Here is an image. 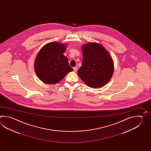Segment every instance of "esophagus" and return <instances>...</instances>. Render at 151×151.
Segmentation results:
<instances>
[{
  "label": "esophagus",
  "mask_w": 151,
  "mask_h": 151,
  "mask_svg": "<svg viewBox=\"0 0 151 151\" xmlns=\"http://www.w3.org/2000/svg\"><path fill=\"white\" fill-rule=\"evenodd\" d=\"M73 70H74L75 72H76L77 70H78V68H77V67H74V68H73Z\"/></svg>",
  "instance_id": "1"
}]
</instances>
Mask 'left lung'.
Segmentation results:
<instances>
[{
  "label": "left lung",
  "mask_w": 151,
  "mask_h": 151,
  "mask_svg": "<svg viewBox=\"0 0 151 151\" xmlns=\"http://www.w3.org/2000/svg\"><path fill=\"white\" fill-rule=\"evenodd\" d=\"M83 59L78 71L81 79L88 86L101 87L112 77L114 65L112 58L101 44L91 42L81 47Z\"/></svg>",
  "instance_id": "8db88e82"
}]
</instances>
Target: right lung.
I'll return each instance as SVG.
<instances>
[{
  "label": "right lung",
  "instance_id": "1",
  "mask_svg": "<svg viewBox=\"0 0 151 151\" xmlns=\"http://www.w3.org/2000/svg\"><path fill=\"white\" fill-rule=\"evenodd\" d=\"M66 45L51 42L44 46L39 52L35 62V70L40 80L47 84L60 81L73 69L68 59L63 55Z\"/></svg>",
  "mask_w": 151,
  "mask_h": 151
}]
</instances>
